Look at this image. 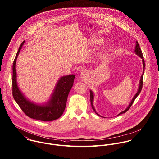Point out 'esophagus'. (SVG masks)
<instances>
[{
  "mask_svg": "<svg viewBox=\"0 0 159 159\" xmlns=\"http://www.w3.org/2000/svg\"><path fill=\"white\" fill-rule=\"evenodd\" d=\"M87 75V72L85 70H82L81 73H80V75L82 78H84L85 77H86V75Z\"/></svg>",
  "mask_w": 159,
  "mask_h": 159,
  "instance_id": "1",
  "label": "esophagus"
}]
</instances>
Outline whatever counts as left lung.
<instances>
[{"instance_id":"obj_1","label":"left lung","mask_w":159,"mask_h":159,"mask_svg":"<svg viewBox=\"0 0 159 159\" xmlns=\"http://www.w3.org/2000/svg\"><path fill=\"white\" fill-rule=\"evenodd\" d=\"M134 52H135V53H136V55H138V56H139L142 59H143V66H144V67H145V63H144V57H143V53H142V52H141V48H140V47H139V44H138V42H136V47H135V50H134ZM144 71H143V74H142V75H141V79H140V82H139V89H138V92L136 93V95H134V96L133 97V98L132 99V100H131V102L129 103V106H128V107H127V109L125 110V111H122V112H121L119 115H120V114H124V113H125L127 111H128V110H129V109L130 108V107L131 106V105L133 104V102H134V99L136 98V97L138 96V95L140 93V92H141V90H142V88H143V75H144ZM90 102H91V105H92V109H93V111H95L96 112L95 109V108H94V106H93V92H92V91H90ZM96 114H97V115H98L96 112ZM118 115V116H119ZM99 116V115H98Z\"/></svg>"}]
</instances>
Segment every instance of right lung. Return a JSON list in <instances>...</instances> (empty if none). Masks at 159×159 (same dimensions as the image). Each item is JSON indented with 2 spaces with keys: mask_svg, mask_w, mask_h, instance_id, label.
Masks as SVG:
<instances>
[{
  "mask_svg": "<svg viewBox=\"0 0 159 159\" xmlns=\"http://www.w3.org/2000/svg\"><path fill=\"white\" fill-rule=\"evenodd\" d=\"M24 43L25 41L21 43L19 47L13 63V96L23 112L29 117L44 122L55 120L60 118L63 113L67 96L74 84L75 75L64 76L59 80L54 93L47 105H37L27 100L18 87L15 70L16 60Z\"/></svg>",
  "mask_w": 159,
  "mask_h": 159,
  "instance_id": "obj_1",
  "label": "right lung"
}]
</instances>
